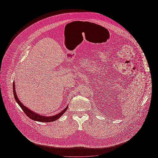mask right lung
Masks as SVG:
<instances>
[{
  "label": "right lung",
  "mask_w": 158,
  "mask_h": 158,
  "mask_svg": "<svg viewBox=\"0 0 158 158\" xmlns=\"http://www.w3.org/2000/svg\"><path fill=\"white\" fill-rule=\"evenodd\" d=\"M15 82H13V90H14V95L15 100L16 102L18 104V105L20 106V107L22 108L23 111L25 113V114L30 118L31 120L37 121H40V122H52L54 121L57 120L59 119L60 117L66 112V111L68 110V105L65 108L64 110H63L61 112L59 113L57 115H53V116H50V117H46V116H43L40 114H38L37 113L33 112L30 109H28L27 107H26L25 105H23V104L20 102L19 99L17 97L16 91H15Z\"/></svg>",
  "instance_id": "right-lung-1"
}]
</instances>
